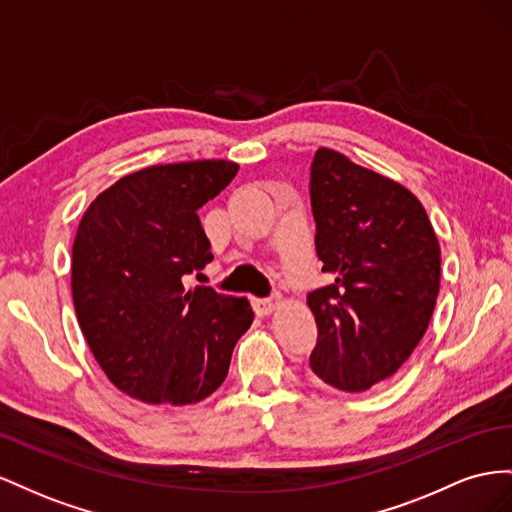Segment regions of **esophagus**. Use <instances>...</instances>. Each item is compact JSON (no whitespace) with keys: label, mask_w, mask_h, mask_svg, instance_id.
<instances>
[{"label":"esophagus","mask_w":512,"mask_h":512,"mask_svg":"<svg viewBox=\"0 0 512 512\" xmlns=\"http://www.w3.org/2000/svg\"><path fill=\"white\" fill-rule=\"evenodd\" d=\"M276 306H279V300H276V298H255L253 300V309L259 317L270 315L276 309Z\"/></svg>","instance_id":"obj_1"}]
</instances>
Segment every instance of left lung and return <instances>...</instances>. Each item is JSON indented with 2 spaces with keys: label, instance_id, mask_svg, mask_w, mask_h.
Listing matches in <instances>:
<instances>
[{
  "label": "left lung",
  "instance_id": "obj_1",
  "mask_svg": "<svg viewBox=\"0 0 512 512\" xmlns=\"http://www.w3.org/2000/svg\"><path fill=\"white\" fill-rule=\"evenodd\" d=\"M311 208L321 272L334 283L311 291L319 382L364 392L397 373L431 321L440 291V242L422 203L386 175L319 148Z\"/></svg>",
  "mask_w": 512,
  "mask_h": 512
}]
</instances>
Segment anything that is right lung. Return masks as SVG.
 <instances>
[{
  "label": "right lung",
  "mask_w": 512,
  "mask_h": 512,
  "mask_svg": "<svg viewBox=\"0 0 512 512\" xmlns=\"http://www.w3.org/2000/svg\"><path fill=\"white\" fill-rule=\"evenodd\" d=\"M231 160L154 165L85 210L72 244V300L111 384L154 405L199 403L221 386L253 324L246 298L184 287L212 261L197 210L236 178Z\"/></svg>",
  "instance_id": "add662e5"
}]
</instances>
